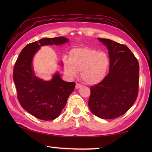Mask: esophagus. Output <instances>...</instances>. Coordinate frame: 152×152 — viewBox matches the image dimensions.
I'll return each mask as SVG.
<instances>
[{"label": "esophagus", "instance_id": "1", "mask_svg": "<svg viewBox=\"0 0 152 152\" xmlns=\"http://www.w3.org/2000/svg\"><path fill=\"white\" fill-rule=\"evenodd\" d=\"M82 87V86L79 84V83H76V89H77L81 88Z\"/></svg>", "mask_w": 152, "mask_h": 152}]
</instances>
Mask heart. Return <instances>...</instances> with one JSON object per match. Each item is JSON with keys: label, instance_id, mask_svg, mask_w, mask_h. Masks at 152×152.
I'll list each match as a JSON object with an SVG mask.
<instances>
[{"label": "heart", "instance_id": "heart-1", "mask_svg": "<svg viewBox=\"0 0 152 152\" xmlns=\"http://www.w3.org/2000/svg\"><path fill=\"white\" fill-rule=\"evenodd\" d=\"M110 64L107 54L88 47L73 48L69 59L63 60L64 71L69 78H75L81 72L82 79L89 85L97 84L104 79Z\"/></svg>", "mask_w": 152, "mask_h": 152}]
</instances>
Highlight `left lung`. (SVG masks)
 Segmentation results:
<instances>
[{"label":"left lung","mask_w":152,"mask_h":152,"mask_svg":"<svg viewBox=\"0 0 152 152\" xmlns=\"http://www.w3.org/2000/svg\"><path fill=\"white\" fill-rule=\"evenodd\" d=\"M107 47L109 73L91 88L88 106L101 119H114L124 114L138 96L139 64L127 46L110 39L98 38Z\"/></svg>","instance_id":"obj_1"}]
</instances>
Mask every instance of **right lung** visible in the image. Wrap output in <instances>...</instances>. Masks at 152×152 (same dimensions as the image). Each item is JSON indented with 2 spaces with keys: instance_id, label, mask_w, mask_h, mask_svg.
Segmentation results:
<instances>
[{
  "instance_id": "right-lung-1",
  "label": "right lung",
  "mask_w": 152,
  "mask_h": 152,
  "mask_svg": "<svg viewBox=\"0 0 152 152\" xmlns=\"http://www.w3.org/2000/svg\"><path fill=\"white\" fill-rule=\"evenodd\" d=\"M65 37L44 38L27 45L16 61L13 79L18 97L23 108L42 120L57 118L65 106L67 99L75 88L74 82H65L56 72L50 80H44L35 74L33 58L42 46L67 43ZM61 65H63V62Z\"/></svg>"
}]
</instances>
